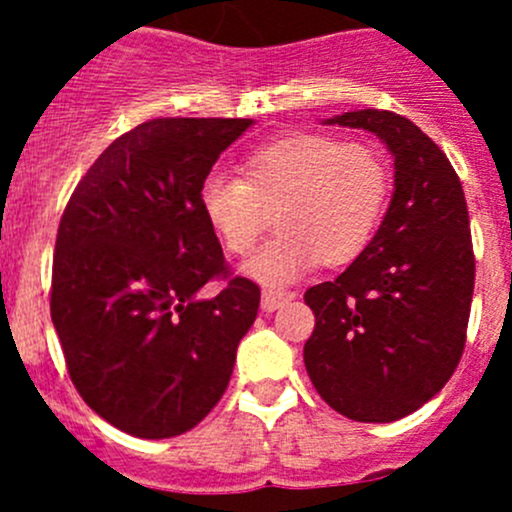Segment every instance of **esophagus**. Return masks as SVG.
<instances>
[{
	"mask_svg": "<svg viewBox=\"0 0 512 512\" xmlns=\"http://www.w3.org/2000/svg\"><path fill=\"white\" fill-rule=\"evenodd\" d=\"M292 297L294 294L285 292V289H265V292H262V302H260L262 312H275V309H280L282 304L289 302Z\"/></svg>",
	"mask_w": 512,
	"mask_h": 512,
	"instance_id": "34e87169",
	"label": "esophagus"
}]
</instances>
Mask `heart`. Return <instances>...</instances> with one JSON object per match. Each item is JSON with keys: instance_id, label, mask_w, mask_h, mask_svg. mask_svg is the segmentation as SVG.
<instances>
[{"instance_id": "obj_1", "label": "heart", "mask_w": 512, "mask_h": 512, "mask_svg": "<svg viewBox=\"0 0 512 512\" xmlns=\"http://www.w3.org/2000/svg\"><path fill=\"white\" fill-rule=\"evenodd\" d=\"M389 200V168L379 151L317 133H292L242 160V178L210 173L200 208L235 255L255 247L265 210L277 208L280 235L262 245L242 272L267 287L299 280L319 260H354L371 242Z\"/></svg>"}]
</instances>
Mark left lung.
I'll use <instances>...</instances> for the list:
<instances>
[{"instance_id":"obj_1","label":"left lung","mask_w":512,"mask_h":512,"mask_svg":"<svg viewBox=\"0 0 512 512\" xmlns=\"http://www.w3.org/2000/svg\"><path fill=\"white\" fill-rule=\"evenodd\" d=\"M324 123L374 133L394 158V193L352 265L304 292L314 312L304 366L342 416L399 421L461 361L476 280L466 198L446 153L409 118L364 108Z\"/></svg>"}]
</instances>
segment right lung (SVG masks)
<instances>
[{"instance_id": "obj_1", "label": "right lung", "mask_w": 512, "mask_h": 512, "mask_svg": "<svg viewBox=\"0 0 512 512\" xmlns=\"http://www.w3.org/2000/svg\"><path fill=\"white\" fill-rule=\"evenodd\" d=\"M252 118H153L111 143L61 215L51 322L81 399L138 438L190 431L225 394L260 287L225 275L200 185Z\"/></svg>"}]
</instances>
